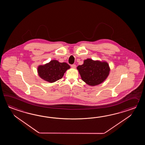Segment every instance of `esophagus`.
<instances>
[{
    "instance_id": "1",
    "label": "esophagus",
    "mask_w": 145,
    "mask_h": 145,
    "mask_svg": "<svg viewBox=\"0 0 145 145\" xmlns=\"http://www.w3.org/2000/svg\"><path fill=\"white\" fill-rule=\"evenodd\" d=\"M71 67L72 68H76V65H75V64H72V65H71Z\"/></svg>"
}]
</instances>
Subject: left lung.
Wrapping results in <instances>:
<instances>
[{
    "label": "left lung",
    "instance_id": "8db88e82",
    "mask_svg": "<svg viewBox=\"0 0 145 145\" xmlns=\"http://www.w3.org/2000/svg\"><path fill=\"white\" fill-rule=\"evenodd\" d=\"M82 80L89 86H95L102 83L107 78L110 68L108 63L86 59L82 65L77 67Z\"/></svg>",
    "mask_w": 145,
    "mask_h": 145
}]
</instances>
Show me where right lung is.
<instances>
[{
    "label": "right lung",
    "instance_id": "1",
    "mask_svg": "<svg viewBox=\"0 0 145 145\" xmlns=\"http://www.w3.org/2000/svg\"><path fill=\"white\" fill-rule=\"evenodd\" d=\"M69 68L70 66L66 63H60L56 60H52L45 65L39 66L38 68V72L42 79L52 83L62 78Z\"/></svg>",
    "mask_w": 145,
    "mask_h": 145
}]
</instances>
